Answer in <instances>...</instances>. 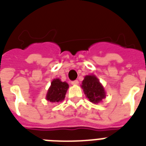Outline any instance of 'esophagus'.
Returning a JSON list of instances; mask_svg holds the SVG:
<instances>
[{"label": "esophagus", "mask_w": 146, "mask_h": 146, "mask_svg": "<svg viewBox=\"0 0 146 146\" xmlns=\"http://www.w3.org/2000/svg\"><path fill=\"white\" fill-rule=\"evenodd\" d=\"M79 83V81L78 80H74V81H72L71 82V84L72 85H77Z\"/></svg>", "instance_id": "esophagus-1"}]
</instances>
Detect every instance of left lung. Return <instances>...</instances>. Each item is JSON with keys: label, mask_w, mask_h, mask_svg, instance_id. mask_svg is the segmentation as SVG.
Instances as JSON below:
<instances>
[{"label": "left lung", "mask_w": 146, "mask_h": 146, "mask_svg": "<svg viewBox=\"0 0 146 146\" xmlns=\"http://www.w3.org/2000/svg\"><path fill=\"white\" fill-rule=\"evenodd\" d=\"M85 95L94 104H98L106 97L103 86L95 75L86 76L82 82Z\"/></svg>", "instance_id": "1"}]
</instances>
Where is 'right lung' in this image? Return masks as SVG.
Returning a JSON list of instances; mask_svg holds the SVG:
<instances>
[{"mask_svg": "<svg viewBox=\"0 0 146 146\" xmlns=\"http://www.w3.org/2000/svg\"><path fill=\"white\" fill-rule=\"evenodd\" d=\"M69 85L66 82H61L60 79H54L50 83L48 90L46 99L50 102H59L65 98Z\"/></svg>", "mask_w": 146, "mask_h": 146, "instance_id": "right-lung-1", "label": "right lung"}]
</instances>
